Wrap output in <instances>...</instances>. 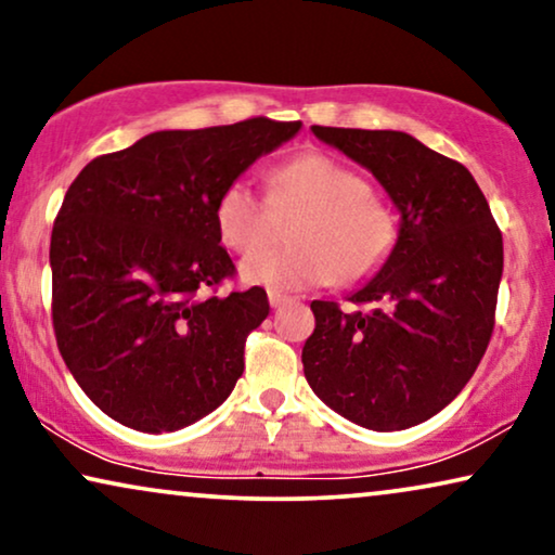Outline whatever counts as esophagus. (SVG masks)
<instances>
[{"mask_svg": "<svg viewBox=\"0 0 555 555\" xmlns=\"http://www.w3.org/2000/svg\"><path fill=\"white\" fill-rule=\"evenodd\" d=\"M268 298H270V306L272 308H283V306H287V302H291V298H287L285 293H280V291H268Z\"/></svg>", "mask_w": 555, "mask_h": 555, "instance_id": "obj_1", "label": "esophagus"}]
</instances>
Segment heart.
<instances>
[{
  "label": "heart",
  "instance_id": "obj_1",
  "mask_svg": "<svg viewBox=\"0 0 555 555\" xmlns=\"http://www.w3.org/2000/svg\"><path fill=\"white\" fill-rule=\"evenodd\" d=\"M270 202L247 179H232L215 202V227L224 247L251 253L269 233V204L300 208L288 236L294 245L269 248L245 257L247 283L300 291L369 278L391 253V211L369 181L340 158L308 151L275 166L268 177Z\"/></svg>",
  "mask_w": 555,
  "mask_h": 555
}]
</instances>
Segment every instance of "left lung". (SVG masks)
I'll return each instance as SVG.
<instances>
[{
	"instance_id": "1",
	"label": "left lung",
	"mask_w": 555,
	"mask_h": 555,
	"mask_svg": "<svg viewBox=\"0 0 555 555\" xmlns=\"http://www.w3.org/2000/svg\"><path fill=\"white\" fill-rule=\"evenodd\" d=\"M378 179L401 211L384 268L353 310L313 300L302 346L308 384L366 429L427 422L473 378L495 328L503 234L465 166L401 131L313 126Z\"/></svg>"
}]
</instances>
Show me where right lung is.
<instances>
[{"label":"right lung","mask_w":555,"mask_h":555,"mask_svg":"<svg viewBox=\"0 0 555 555\" xmlns=\"http://www.w3.org/2000/svg\"><path fill=\"white\" fill-rule=\"evenodd\" d=\"M300 120L156 131L90 162L50 240L52 328L93 404L126 427L173 431L215 412L270 313L262 287L219 295L234 262L215 202Z\"/></svg>","instance_id":"1"}]
</instances>
